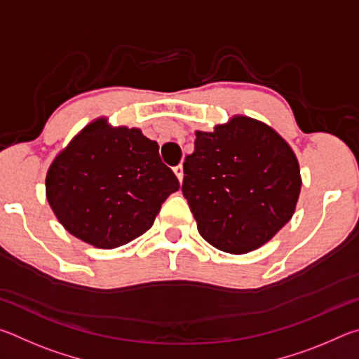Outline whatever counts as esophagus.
<instances>
[{
	"label": "esophagus",
	"instance_id": "34e87169",
	"mask_svg": "<svg viewBox=\"0 0 359 359\" xmlns=\"http://www.w3.org/2000/svg\"><path fill=\"white\" fill-rule=\"evenodd\" d=\"M174 172H175V175H177V179H179V182H182V180H184V166H182V165H179V166H175V168H174Z\"/></svg>",
	"mask_w": 359,
	"mask_h": 359
}]
</instances>
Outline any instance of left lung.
Returning a JSON list of instances; mask_svg holds the SVG:
<instances>
[{
  "label": "left lung",
  "mask_w": 359,
  "mask_h": 359,
  "mask_svg": "<svg viewBox=\"0 0 359 359\" xmlns=\"http://www.w3.org/2000/svg\"><path fill=\"white\" fill-rule=\"evenodd\" d=\"M184 174L182 191L199 234L233 255L257 250L274 238L293 217L302 184L288 142L244 115L212 133L196 131Z\"/></svg>",
  "instance_id": "left-lung-1"
}]
</instances>
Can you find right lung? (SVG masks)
Masks as SVG:
<instances>
[{"label": "right lung", "instance_id": "obj_1", "mask_svg": "<svg viewBox=\"0 0 359 359\" xmlns=\"http://www.w3.org/2000/svg\"><path fill=\"white\" fill-rule=\"evenodd\" d=\"M158 149L141 130L114 128L104 117L85 126L47 171V201L58 222L98 248L142 236L180 187Z\"/></svg>", "mask_w": 359, "mask_h": 359}]
</instances>
